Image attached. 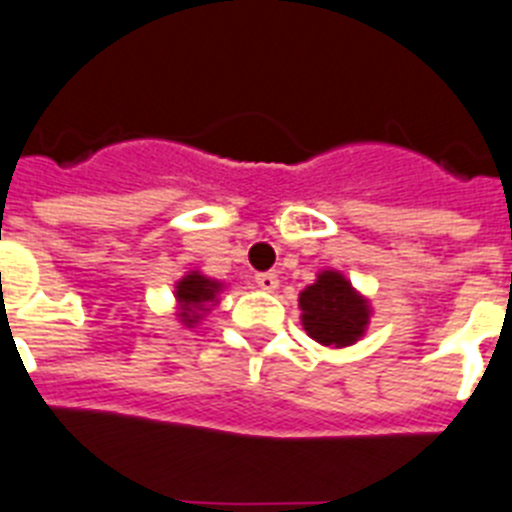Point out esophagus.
Masks as SVG:
<instances>
[{"instance_id": "obj_1", "label": "esophagus", "mask_w": 512, "mask_h": 512, "mask_svg": "<svg viewBox=\"0 0 512 512\" xmlns=\"http://www.w3.org/2000/svg\"><path fill=\"white\" fill-rule=\"evenodd\" d=\"M255 281H257V286H260V289L263 291H273V289H278V276L276 273H257L255 276Z\"/></svg>"}]
</instances>
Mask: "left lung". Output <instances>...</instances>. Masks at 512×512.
<instances>
[{
  "mask_svg": "<svg viewBox=\"0 0 512 512\" xmlns=\"http://www.w3.org/2000/svg\"><path fill=\"white\" fill-rule=\"evenodd\" d=\"M299 307L304 330L322 346H351L369 320L367 302L336 270L320 273L317 283L299 294Z\"/></svg>",
  "mask_w": 512,
  "mask_h": 512,
  "instance_id": "obj_1",
  "label": "left lung"
}]
</instances>
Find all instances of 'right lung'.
I'll return each instance as SVG.
<instances>
[{"mask_svg":"<svg viewBox=\"0 0 512 512\" xmlns=\"http://www.w3.org/2000/svg\"><path fill=\"white\" fill-rule=\"evenodd\" d=\"M221 289V283L210 281V278L200 276V273H190V276H184L176 286V299H179V307H182V322L184 325H192V322L200 320V309L205 307L208 302H213Z\"/></svg>","mask_w":512,"mask_h":512,"instance_id":"obj_1","label":"right lung"}]
</instances>
